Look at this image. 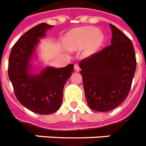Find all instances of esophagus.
Wrapping results in <instances>:
<instances>
[{
    "instance_id": "esophagus-1",
    "label": "esophagus",
    "mask_w": 146,
    "mask_h": 146,
    "mask_svg": "<svg viewBox=\"0 0 146 146\" xmlns=\"http://www.w3.org/2000/svg\"><path fill=\"white\" fill-rule=\"evenodd\" d=\"M74 70L77 71V72H78L79 70H80V67H79L78 64H77V63L74 64Z\"/></svg>"
}]
</instances>
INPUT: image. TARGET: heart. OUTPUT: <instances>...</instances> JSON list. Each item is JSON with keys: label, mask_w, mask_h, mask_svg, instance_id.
I'll use <instances>...</instances> for the list:
<instances>
[{"label": "heart", "mask_w": 146, "mask_h": 146, "mask_svg": "<svg viewBox=\"0 0 146 146\" xmlns=\"http://www.w3.org/2000/svg\"><path fill=\"white\" fill-rule=\"evenodd\" d=\"M104 41L102 31L95 28L84 27L72 30L66 38V44L71 50H78L85 47V54L87 56L96 52Z\"/></svg>", "instance_id": "obj_1"}]
</instances>
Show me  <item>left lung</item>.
Returning a JSON list of instances; mask_svg holds the SVG:
<instances>
[{
    "instance_id": "1",
    "label": "left lung",
    "mask_w": 146,
    "mask_h": 146,
    "mask_svg": "<svg viewBox=\"0 0 146 146\" xmlns=\"http://www.w3.org/2000/svg\"><path fill=\"white\" fill-rule=\"evenodd\" d=\"M111 45L82 59L81 68L88 106L96 111H108L127 96L136 68L133 45L127 36L110 24Z\"/></svg>"
}]
</instances>
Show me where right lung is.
<instances>
[{
	"mask_svg": "<svg viewBox=\"0 0 146 146\" xmlns=\"http://www.w3.org/2000/svg\"><path fill=\"white\" fill-rule=\"evenodd\" d=\"M52 27L40 23L21 36L13 46L8 64V75L18 101L40 115L52 114L60 108L64 85L74 70V65L69 64L60 68L47 67L35 75L29 73V61L39 38Z\"/></svg>",
	"mask_w": 146,
	"mask_h": 146,
	"instance_id": "right-lung-1",
	"label": "right lung"
}]
</instances>
